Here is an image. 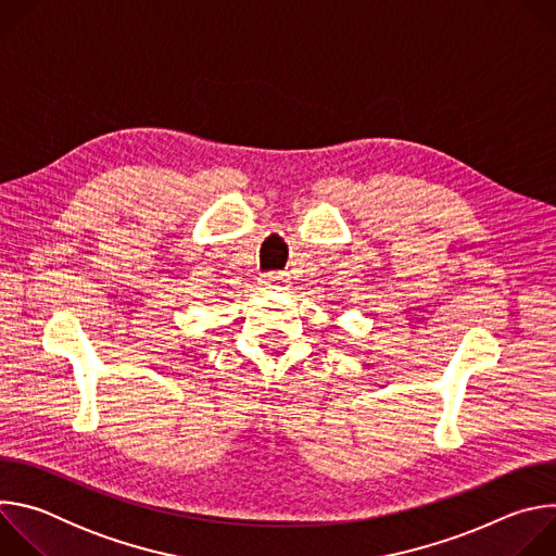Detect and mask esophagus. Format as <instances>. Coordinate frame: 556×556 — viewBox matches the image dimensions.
I'll use <instances>...</instances> for the list:
<instances>
[{
    "label": "esophagus",
    "mask_w": 556,
    "mask_h": 556,
    "mask_svg": "<svg viewBox=\"0 0 556 556\" xmlns=\"http://www.w3.org/2000/svg\"><path fill=\"white\" fill-rule=\"evenodd\" d=\"M262 286H264V288H277V290H281V288L286 286V277H283L281 273H268V275L262 277Z\"/></svg>",
    "instance_id": "obj_1"
}]
</instances>
